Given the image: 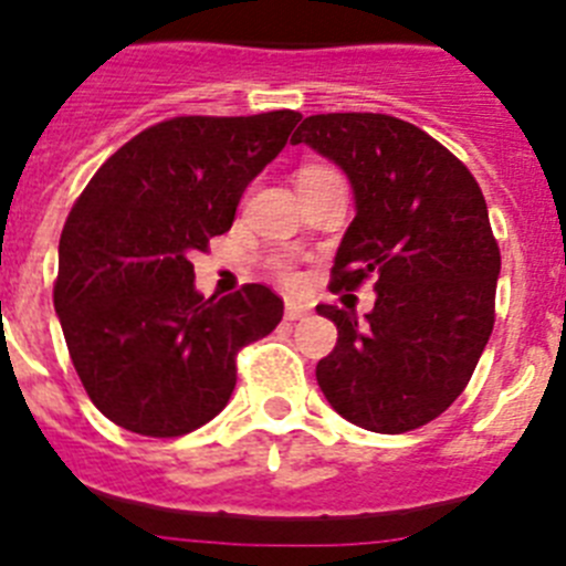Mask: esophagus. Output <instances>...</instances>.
<instances>
[{
  "mask_svg": "<svg viewBox=\"0 0 566 566\" xmlns=\"http://www.w3.org/2000/svg\"><path fill=\"white\" fill-rule=\"evenodd\" d=\"M286 319H303L308 317V308L303 306V303H297V300H286Z\"/></svg>",
  "mask_w": 566,
  "mask_h": 566,
  "instance_id": "1",
  "label": "esophagus"
}]
</instances>
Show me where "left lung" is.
Masks as SVG:
<instances>
[{"instance_id":"1","label":"left lung","mask_w":566,"mask_h":566,"mask_svg":"<svg viewBox=\"0 0 566 566\" xmlns=\"http://www.w3.org/2000/svg\"><path fill=\"white\" fill-rule=\"evenodd\" d=\"M292 142L337 164L354 189L332 292L377 280L365 319L317 306L337 326L319 391L365 431H413L451 408L493 332L502 254L482 189L457 155L394 115H308Z\"/></svg>"}]
</instances>
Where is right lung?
I'll return each mask as SVG.
<instances>
[{"instance_id": "right-lung-1", "label": "right lung", "mask_w": 566, "mask_h": 566, "mask_svg": "<svg viewBox=\"0 0 566 566\" xmlns=\"http://www.w3.org/2000/svg\"><path fill=\"white\" fill-rule=\"evenodd\" d=\"M294 109L181 115L102 164L59 240L53 306L84 391L109 422L184 437L227 408L243 345L266 337L283 300L247 283L195 289L192 254L232 229L240 195L286 147Z\"/></svg>"}]
</instances>
